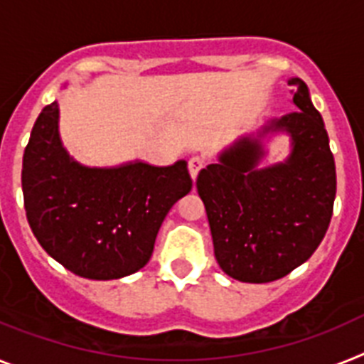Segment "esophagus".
Returning <instances> with one entry per match:
<instances>
[{"instance_id": "34e87169", "label": "esophagus", "mask_w": 364, "mask_h": 364, "mask_svg": "<svg viewBox=\"0 0 364 364\" xmlns=\"http://www.w3.org/2000/svg\"><path fill=\"white\" fill-rule=\"evenodd\" d=\"M203 164H205V161L201 157H198V155H194V157L188 159V172H191V177L196 181L198 177V172H200L201 168H203Z\"/></svg>"}]
</instances>
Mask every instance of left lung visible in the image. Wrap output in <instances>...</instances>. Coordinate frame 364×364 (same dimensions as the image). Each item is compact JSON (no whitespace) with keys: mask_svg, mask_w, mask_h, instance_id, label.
Masks as SVG:
<instances>
[{"mask_svg":"<svg viewBox=\"0 0 364 364\" xmlns=\"http://www.w3.org/2000/svg\"><path fill=\"white\" fill-rule=\"evenodd\" d=\"M298 111L272 118L198 173L220 268L244 283H268L304 264L328 231L337 192L328 131L309 88L291 77ZM287 134L285 161L262 165L264 140Z\"/></svg>","mask_w":364,"mask_h":364,"instance_id":"1","label":"left lung"}]
</instances>
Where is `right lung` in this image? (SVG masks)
<instances>
[{"label":"right lung","mask_w":364,"mask_h":364,"mask_svg":"<svg viewBox=\"0 0 364 364\" xmlns=\"http://www.w3.org/2000/svg\"><path fill=\"white\" fill-rule=\"evenodd\" d=\"M59 103L44 107L23 154L27 222L48 255L87 279H120L144 267L159 228L192 188L187 161L87 166L59 133Z\"/></svg>","instance_id":"obj_1"}]
</instances>
